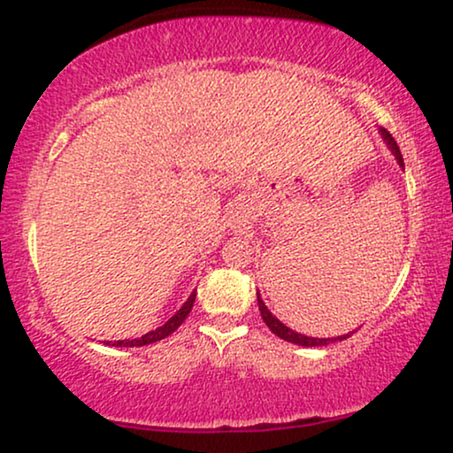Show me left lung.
<instances>
[{"label": "left lung", "instance_id": "obj_1", "mask_svg": "<svg viewBox=\"0 0 453 453\" xmlns=\"http://www.w3.org/2000/svg\"><path fill=\"white\" fill-rule=\"evenodd\" d=\"M379 132H381V138L385 141V144H388V147H389L391 153H394L397 164H400V167H403V159H402L400 147H397V142L394 141V136H391L385 128H379ZM257 303H258V311H261V317H263L265 325H267V327L273 331L277 337H281V340H286V342L298 343V346H306V348H315V346H327V343L342 342V340H346V337H349V334L337 335V337H309V335H304V334H298V331L286 327V325H283L280 319H277L273 312H271L267 306H265L261 294H258V296H257ZM352 334H354V331H352Z\"/></svg>", "mask_w": 453, "mask_h": 453}]
</instances>
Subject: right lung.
<instances>
[{
    "mask_svg": "<svg viewBox=\"0 0 453 453\" xmlns=\"http://www.w3.org/2000/svg\"><path fill=\"white\" fill-rule=\"evenodd\" d=\"M195 298H196V292H192L188 300L182 304V309H180L176 315L167 319V321L161 325V327H157L155 331H149V334H144L142 337H136V340H118L113 342L111 346H118V348H134V346H147V343H155L159 340H164V337L172 335L173 331H176L180 325L184 323V319L188 317V312L192 311V304H195Z\"/></svg>",
    "mask_w": 453,
    "mask_h": 453,
    "instance_id": "obj_1",
    "label": "right lung"
}]
</instances>
